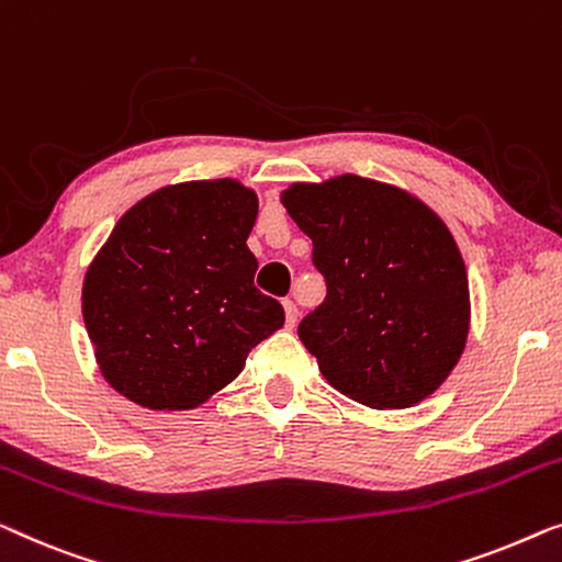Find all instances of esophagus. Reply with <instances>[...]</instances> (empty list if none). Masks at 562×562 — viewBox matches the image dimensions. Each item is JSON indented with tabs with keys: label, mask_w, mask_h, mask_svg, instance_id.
I'll list each match as a JSON object with an SVG mask.
<instances>
[{
	"label": "esophagus",
	"mask_w": 562,
	"mask_h": 562,
	"mask_svg": "<svg viewBox=\"0 0 562 562\" xmlns=\"http://www.w3.org/2000/svg\"><path fill=\"white\" fill-rule=\"evenodd\" d=\"M283 312H286V327H294L299 319V308L291 299H283Z\"/></svg>",
	"instance_id": "34e87169"
}]
</instances>
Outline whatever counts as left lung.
Listing matches in <instances>:
<instances>
[{
    "label": "left lung",
    "mask_w": 562,
    "mask_h": 562,
    "mask_svg": "<svg viewBox=\"0 0 562 562\" xmlns=\"http://www.w3.org/2000/svg\"><path fill=\"white\" fill-rule=\"evenodd\" d=\"M281 202L327 281L299 324L322 375L375 411L426 401L469 337L467 266L449 227L416 194L357 175L294 182Z\"/></svg>",
    "instance_id": "left-lung-1"
}]
</instances>
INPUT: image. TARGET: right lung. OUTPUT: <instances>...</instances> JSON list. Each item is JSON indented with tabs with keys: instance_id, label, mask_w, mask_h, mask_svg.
Returning <instances> with one entry per match:
<instances>
[{
	"instance_id": "1",
	"label": "right lung",
	"mask_w": 562,
	"mask_h": 562,
	"mask_svg": "<svg viewBox=\"0 0 562 562\" xmlns=\"http://www.w3.org/2000/svg\"><path fill=\"white\" fill-rule=\"evenodd\" d=\"M258 198L238 180L161 187L121 215L88 266L83 322L105 382L149 411H190L283 327L254 286Z\"/></svg>"
}]
</instances>
